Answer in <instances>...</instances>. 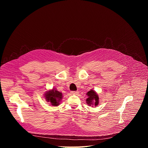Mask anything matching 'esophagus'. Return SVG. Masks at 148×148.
Returning a JSON list of instances; mask_svg holds the SVG:
<instances>
[{
  "mask_svg": "<svg viewBox=\"0 0 148 148\" xmlns=\"http://www.w3.org/2000/svg\"><path fill=\"white\" fill-rule=\"evenodd\" d=\"M71 94H74V95H76V94H78V91H71Z\"/></svg>",
  "mask_w": 148,
  "mask_h": 148,
  "instance_id": "obj_1",
  "label": "esophagus"
}]
</instances>
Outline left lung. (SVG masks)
<instances>
[{
    "label": "left lung",
    "instance_id": "obj_1",
    "mask_svg": "<svg viewBox=\"0 0 148 148\" xmlns=\"http://www.w3.org/2000/svg\"><path fill=\"white\" fill-rule=\"evenodd\" d=\"M87 95L88 96V98H87L86 102L89 106H92V105H95L97 106L99 102V97L97 93L92 90L89 91Z\"/></svg>",
    "mask_w": 148,
    "mask_h": 148
}]
</instances>
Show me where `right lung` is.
Wrapping results in <instances>:
<instances>
[{
  "label": "right lung",
  "mask_w": 148,
  "mask_h": 148,
  "mask_svg": "<svg viewBox=\"0 0 148 148\" xmlns=\"http://www.w3.org/2000/svg\"><path fill=\"white\" fill-rule=\"evenodd\" d=\"M45 97L47 101L50 102L51 105L56 107L59 105V102L62 99V95L61 92L53 88L52 90L47 91L46 94H45Z\"/></svg>",
  "instance_id": "1"
}]
</instances>
